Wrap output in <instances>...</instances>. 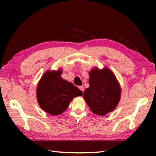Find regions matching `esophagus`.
Here are the masks:
<instances>
[{"label": "esophagus", "instance_id": "obj_1", "mask_svg": "<svg viewBox=\"0 0 156 156\" xmlns=\"http://www.w3.org/2000/svg\"><path fill=\"white\" fill-rule=\"evenodd\" d=\"M79 88H80V90H81L82 92H84V88L83 86H80V87H79Z\"/></svg>", "mask_w": 156, "mask_h": 156}]
</instances>
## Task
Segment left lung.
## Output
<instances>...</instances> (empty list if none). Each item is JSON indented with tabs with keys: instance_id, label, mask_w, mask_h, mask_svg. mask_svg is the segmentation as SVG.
<instances>
[{
	"instance_id": "1",
	"label": "left lung",
	"mask_w": 156,
	"mask_h": 156,
	"mask_svg": "<svg viewBox=\"0 0 156 156\" xmlns=\"http://www.w3.org/2000/svg\"><path fill=\"white\" fill-rule=\"evenodd\" d=\"M89 84L83 97L92 112L104 116L114 111L121 94V86L114 73L107 67H94L89 72Z\"/></svg>"
}]
</instances>
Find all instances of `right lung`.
Segmentation results:
<instances>
[{"instance_id":"obj_1","label":"right lung","mask_w":156,"mask_h":156,"mask_svg":"<svg viewBox=\"0 0 156 156\" xmlns=\"http://www.w3.org/2000/svg\"><path fill=\"white\" fill-rule=\"evenodd\" d=\"M62 70H48L38 82L36 97L43 111L51 115H61L73 98L82 92L71 82L62 78Z\"/></svg>"}]
</instances>
